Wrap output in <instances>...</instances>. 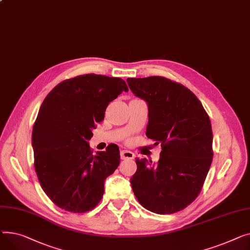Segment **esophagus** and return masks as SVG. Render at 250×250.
Returning <instances> with one entry per match:
<instances>
[{
  "label": "esophagus",
  "instance_id": "34e87169",
  "mask_svg": "<svg viewBox=\"0 0 250 250\" xmlns=\"http://www.w3.org/2000/svg\"><path fill=\"white\" fill-rule=\"evenodd\" d=\"M120 156H121L122 159H133L134 158V153L129 151V150H121L120 151Z\"/></svg>",
  "mask_w": 250,
  "mask_h": 250
}]
</instances>
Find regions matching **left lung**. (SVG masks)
<instances>
[{"label":"left lung","instance_id":"obj_1","mask_svg":"<svg viewBox=\"0 0 250 250\" xmlns=\"http://www.w3.org/2000/svg\"><path fill=\"white\" fill-rule=\"evenodd\" d=\"M135 96L148 104L146 136L160 144L157 164L136 159L131 178L142 206L165 215L179 212L200 194L213 159V132L207 112L196 95L164 77L127 79Z\"/></svg>","mask_w":250,"mask_h":250}]
</instances>
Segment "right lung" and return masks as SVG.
Returning <instances> with one entry per match:
<instances>
[{
  "instance_id": "obj_1",
  "label": "right lung",
  "mask_w": 250,
  "mask_h": 250,
  "mask_svg": "<svg viewBox=\"0 0 250 250\" xmlns=\"http://www.w3.org/2000/svg\"><path fill=\"white\" fill-rule=\"evenodd\" d=\"M128 86L120 78L87 73L65 80L44 99L32 131L34 167L44 193L67 212L93 210L104 182L120 164L116 144L94 154L89 141L109 103Z\"/></svg>"
}]
</instances>
